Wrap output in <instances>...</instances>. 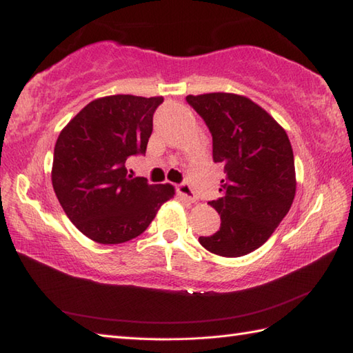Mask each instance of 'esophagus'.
Wrapping results in <instances>:
<instances>
[{
    "label": "esophagus",
    "instance_id": "obj_1",
    "mask_svg": "<svg viewBox=\"0 0 353 353\" xmlns=\"http://www.w3.org/2000/svg\"><path fill=\"white\" fill-rule=\"evenodd\" d=\"M177 192L181 194V196H182L183 199H186L188 201H192V203L197 200L196 192L192 191L191 185H190L188 182H182L181 185H179V186H177Z\"/></svg>",
    "mask_w": 353,
    "mask_h": 353
}]
</instances>
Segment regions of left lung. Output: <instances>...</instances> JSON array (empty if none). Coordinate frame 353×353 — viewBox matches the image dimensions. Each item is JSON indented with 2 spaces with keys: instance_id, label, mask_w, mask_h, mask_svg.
Masks as SVG:
<instances>
[{
  "instance_id": "left-lung-1",
  "label": "left lung",
  "mask_w": 353,
  "mask_h": 353,
  "mask_svg": "<svg viewBox=\"0 0 353 353\" xmlns=\"http://www.w3.org/2000/svg\"><path fill=\"white\" fill-rule=\"evenodd\" d=\"M212 137V159L224 167L221 197L209 201L221 224L200 236L206 250L238 258L256 250L288 214L296 194L294 156L282 127L241 95L186 97Z\"/></svg>"
}]
</instances>
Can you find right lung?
<instances>
[{
	"label": "right lung",
	"mask_w": 353,
	"mask_h": 353,
	"mask_svg": "<svg viewBox=\"0 0 353 353\" xmlns=\"http://www.w3.org/2000/svg\"><path fill=\"white\" fill-rule=\"evenodd\" d=\"M162 103V97H104L81 109L59 134L52 188L74 226L95 243L137 238L174 196L170 183L148 185L125 168L129 157L145 154Z\"/></svg>",
	"instance_id": "1"
}]
</instances>
